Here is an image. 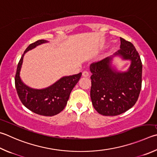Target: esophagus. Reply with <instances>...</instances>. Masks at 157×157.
Returning a JSON list of instances; mask_svg holds the SVG:
<instances>
[{
  "mask_svg": "<svg viewBox=\"0 0 157 157\" xmlns=\"http://www.w3.org/2000/svg\"><path fill=\"white\" fill-rule=\"evenodd\" d=\"M88 75H89V72H88V71H83V73H82V76L88 77Z\"/></svg>",
  "mask_w": 157,
  "mask_h": 157,
  "instance_id": "1",
  "label": "esophagus"
}]
</instances>
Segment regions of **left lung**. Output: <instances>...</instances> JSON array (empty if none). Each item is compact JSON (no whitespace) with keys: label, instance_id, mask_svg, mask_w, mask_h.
I'll return each instance as SVG.
<instances>
[{"label":"left lung","instance_id":"obj_1","mask_svg":"<svg viewBox=\"0 0 157 157\" xmlns=\"http://www.w3.org/2000/svg\"><path fill=\"white\" fill-rule=\"evenodd\" d=\"M120 49L113 55L90 65V98L94 108L105 116L125 113L137 101L141 88L142 63L139 53L131 42L120 38ZM119 56L131 62L126 71H118L112 64Z\"/></svg>","mask_w":157,"mask_h":157}]
</instances>
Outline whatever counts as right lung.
<instances>
[{
	"label": "right lung",
	"instance_id": "1",
	"mask_svg": "<svg viewBox=\"0 0 157 157\" xmlns=\"http://www.w3.org/2000/svg\"><path fill=\"white\" fill-rule=\"evenodd\" d=\"M47 42L49 41L40 40L29 44L25 51L17 67L15 85L19 98L25 107L38 115L53 116L60 113L67 106L71 92L81 78L82 73L62 77L51 86L42 89L31 88L25 84L20 75L25 54Z\"/></svg>",
	"mask_w": 157,
	"mask_h": 157
}]
</instances>
